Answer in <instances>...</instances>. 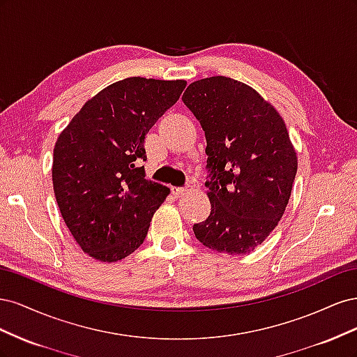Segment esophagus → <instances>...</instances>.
<instances>
[{
	"instance_id": "34e87169",
	"label": "esophagus",
	"mask_w": 357,
	"mask_h": 357,
	"mask_svg": "<svg viewBox=\"0 0 357 357\" xmlns=\"http://www.w3.org/2000/svg\"><path fill=\"white\" fill-rule=\"evenodd\" d=\"M190 190H192V186H188V188H171L172 195H174L176 198L183 197V195H185V193H188Z\"/></svg>"
}]
</instances>
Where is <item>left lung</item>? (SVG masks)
I'll use <instances>...</instances> for the list:
<instances>
[{"instance_id":"left-lung-1","label":"left lung","mask_w":357,"mask_h":357,"mask_svg":"<svg viewBox=\"0 0 357 357\" xmlns=\"http://www.w3.org/2000/svg\"><path fill=\"white\" fill-rule=\"evenodd\" d=\"M181 100L207 139L211 213L193 232L214 252L250 253L282 219L296 176L284 121L253 88L225 75L190 83Z\"/></svg>"}]
</instances>
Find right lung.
<instances>
[{
	"mask_svg": "<svg viewBox=\"0 0 357 357\" xmlns=\"http://www.w3.org/2000/svg\"><path fill=\"white\" fill-rule=\"evenodd\" d=\"M185 80L129 77L86 101L53 149L62 219L84 253L117 262L143 244L169 189L146 180L144 138L174 105Z\"/></svg>",
	"mask_w": 357,
	"mask_h": 357,
	"instance_id": "1",
	"label": "right lung"
}]
</instances>
